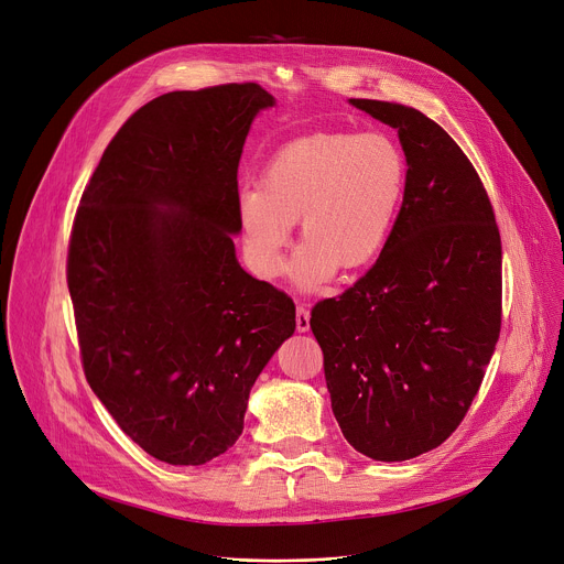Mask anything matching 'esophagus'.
I'll return each mask as SVG.
<instances>
[{
    "label": "esophagus",
    "instance_id": "esophagus-1",
    "mask_svg": "<svg viewBox=\"0 0 564 564\" xmlns=\"http://www.w3.org/2000/svg\"><path fill=\"white\" fill-rule=\"evenodd\" d=\"M295 329L308 332V308L304 304H297L295 308Z\"/></svg>",
    "mask_w": 564,
    "mask_h": 564
}]
</instances>
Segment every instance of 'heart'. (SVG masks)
<instances>
[{
  "instance_id": "1",
  "label": "heart",
  "mask_w": 564,
  "mask_h": 564,
  "mask_svg": "<svg viewBox=\"0 0 564 564\" xmlns=\"http://www.w3.org/2000/svg\"><path fill=\"white\" fill-rule=\"evenodd\" d=\"M405 174L401 148L381 132H318L282 145L260 185L237 195L250 269L260 278L280 273L295 219L304 239L293 262L300 286H316L336 269L367 267L390 235Z\"/></svg>"
}]
</instances>
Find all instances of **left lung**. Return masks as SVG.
<instances>
[{
    "label": "left lung",
    "mask_w": 564,
    "mask_h": 564,
    "mask_svg": "<svg viewBox=\"0 0 564 564\" xmlns=\"http://www.w3.org/2000/svg\"><path fill=\"white\" fill-rule=\"evenodd\" d=\"M399 132L408 174L373 267L311 308L334 416L379 462L442 446L464 421L502 327V239L451 134L414 107L351 98Z\"/></svg>",
    "instance_id": "left-lung-1"
}]
</instances>
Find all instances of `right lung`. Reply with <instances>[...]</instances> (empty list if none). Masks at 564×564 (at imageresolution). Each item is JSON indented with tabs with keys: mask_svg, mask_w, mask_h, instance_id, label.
Segmentation results:
<instances>
[{
	"mask_svg": "<svg viewBox=\"0 0 564 564\" xmlns=\"http://www.w3.org/2000/svg\"><path fill=\"white\" fill-rule=\"evenodd\" d=\"M258 83L170 91L134 111L94 170L67 284L87 383L148 455L199 466L243 430L250 388L295 332L293 300L248 275L232 235Z\"/></svg>",
	"mask_w": 564,
	"mask_h": 564,
	"instance_id": "add662e5",
	"label": "right lung"
}]
</instances>
